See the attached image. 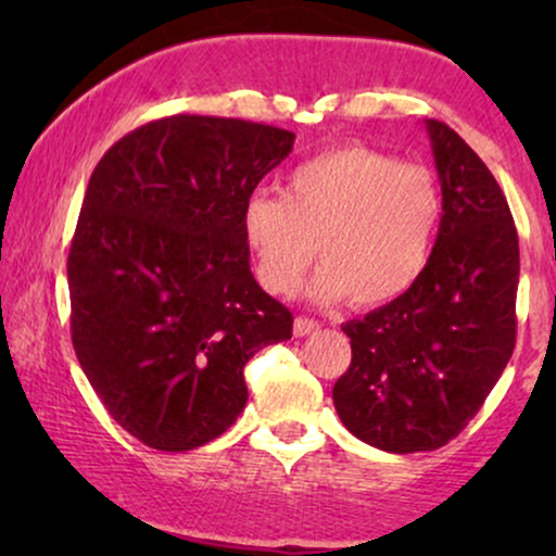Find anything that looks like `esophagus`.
Returning <instances> with one entry per match:
<instances>
[{"label":"esophagus","mask_w":556,"mask_h":556,"mask_svg":"<svg viewBox=\"0 0 556 556\" xmlns=\"http://www.w3.org/2000/svg\"><path fill=\"white\" fill-rule=\"evenodd\" d=\"M316 331H318V321H314V318H305V316L295 318V337H308V334H316Z\"/></svg>","instance_id":"obj_1"}]
</instances>
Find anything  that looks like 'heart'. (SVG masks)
Returning <instances> with one entry per match:
<instances>
[{"mask_svg": "<svg viewBox=\"0 0 556 556\" xmlns=\"http://www.w3.org/2000/svg\"><path fill=\"white\" fill-rule=\"evenodd\" d=\"M442 214V188L429 169L344 146L292 169L282 198H248L242 238L258 282L274 295H290L318 253L311 298L334 303L348 295L371 308L416 285Z\"/></svg>", "mask_w": 556, "mask_h": 556, "instance_id": "1", "label": "heart"}]
</instances>
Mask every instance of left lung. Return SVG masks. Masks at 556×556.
<instances>
[{"label": "left lung", "instance_id": "left-lung-1", "mask_svg": "<svg viewBox=\"0 0 556 556\" xmlns=\"http://www.w3.org/2000/svg\"><path fill=\"white\" fill-rule=\"evenodd\" d=\"M444 214L429 264L392 303L342 324L353 361L337 416L376 450L410 455L455 439L513 358L518 229L486 164L452 127L426 119Z\"/></svg>", "mask_w": 556, "mask_h": 556}]
</instances>
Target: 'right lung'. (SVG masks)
Masks as SVG:
<instances>
[{"instance_id":"obj_1","label":"right lung","mask_w":556,"mask_h":556,"mask_svg":"<svg viewBox=\"0 0 556 556\" xmlns=\"http://www.w3.org/2000/svg\"><path fill=\"white\" fill-rule=\"evenodd\" d=\"M295 132L175 114L101 156L67 258L73 348L110 416L151 450L212 442L245 407V363L292 337L261 290L242 208Z\"/></svg>"}]
</instances>
